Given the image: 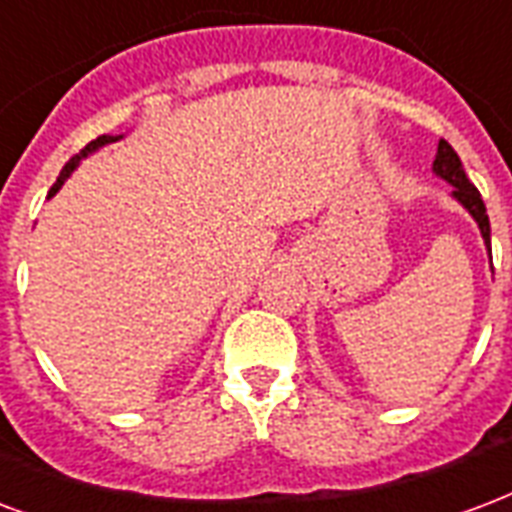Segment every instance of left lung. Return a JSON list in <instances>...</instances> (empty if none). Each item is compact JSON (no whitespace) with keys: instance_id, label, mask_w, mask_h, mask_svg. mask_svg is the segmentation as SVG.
<instances>
[{"instance_id":"8db88e82","label":"left lung","mask_w":512,"mask_h":512,"mask_svg":"<svg viewBox=\"0 0 512 512\" xmlns=\"http://www.w3.org/2000/svg\"><path fill=\"white\" fill-rule=\"evenodd\" d=\"M432 172L437 178H443L448 186H453L451 197L475 218V224H478L480 229V237L486 242V251H489L491 259V224L489 215H486V205H483V199H480L478 188L472 186L470 178H467V172L461 167V159L456 156V151H453L445 140H440V145H437V156H434Z\"/></svg>"}]
</instances>
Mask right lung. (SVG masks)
I'll return each mask as SVG.
<instances>
[{"mask_svg":"<svg viewBox=\"0 0 512 512\" xmlns=\"http://www.w3.org/2000/svg\"><path fill=\"white\" fill-rule=\"evenodd\" d=\"M121 137H124V134H102V137H96V140L88 142L83 151L75 153V156H72V159H69L67 164H64V169H61V175H59V178H56V183H53V186H51V191H48V197H56V194H59V188L64 186V180H67L69 175L75 172V169H78L80 161L88 159L91 153H96V151H99V148H105V145H110V142H118V140H121Z\"/></svg>","mask_w":512,"mask_h":512,"instance_id":"1","label":"right lung"}]
</instances>
